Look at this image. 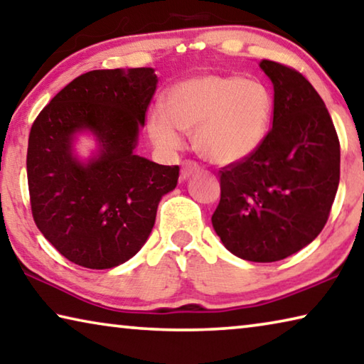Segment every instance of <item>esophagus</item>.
Returning <instances> with one entry per match:
<instances>
[{
    "label": "esophagus",
    "mask_w": 364,
    "mask_h": 364,
    "mask_svg": "<svg viewBox=\"0 0 364 364\" xmlns=\"http://www.w3.org/2000/svg\"><path fill=\"white\" fill-rule=\"evenodd\" d=\"M200 171V166L193 163V161H186V163L182 164V171H181V177L186 181V178H188L190 176H193L195 172Z\"/></svg>",
    "instance_id": "esophagus-1"
}]
</instances>
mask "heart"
Returning a JSON list of instances; mask_svg holds the SVG:
<instances>
[{
    "mask_svg": "<svg viewBox=\"0 0 364 364\" xmlns=\"http://www.w3.org/2000/svg\"><path fill=\"white\" fill-rule=\"evenodd\" d=\"M272 97L263 83L240 75L208 74L177 83L166 97V111L153 109L148 130L163 150L182 146L178 134H193L200 156L214 164L247 159L264 141Z\"/></svg>",
    "mask_w": 364,
    "mask_h": 364,
    "instance_id": "b5f03b06",
    "label": "heart"
}]
</instances>
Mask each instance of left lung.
<instances>
[{"label":"left lung","instance_id":"1","mask_svg":"<svg viewBox=\"0 0 364 364\" xmlns=\"http://www.w3.org/2000/svg\"><path fill=\"white\" fill-rule=\"evenodd\" d=\"M274 85L272 129L252 156L221 174L211 221L230 253L272 263L300 252L327 223L341 178V143L323 98L299 70L263 59Z\"/></svg>","mask_w":364,"mask_h":364}]
</instances>
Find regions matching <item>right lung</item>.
Segmentation results:
<instances>
[{"label": "right lung", "mask_w": 364, "mask_h": 364, "mask_svg": "<svg viewBox=\"0 0 364 364\" xmlns=\"http://www.w3.org/2000/svg\"><path fill=\"white\" fill-rule=\"evenodd\" d=\"M156 83L151 68L90 70L35 119L27 150L33 221L75 264L109 269L126 263L150 237L161 198L177 186L178 166L134 153ZM82 132L99 141L87 161L73 153Z\"/></svg>", "instance_id": "obj_1"}]
</instances>
